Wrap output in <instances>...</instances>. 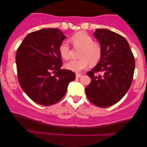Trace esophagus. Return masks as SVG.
<instances>
[{"instance_id":"34e87169","label":"esophagus","mask_w":147,"mask_h":147,"mask_svg":"<svg viewBox=\"0 0 147 147\" xmlns=\"http://www.w3.org/2000/svg\"><path fill=\"white\" fill-rule=\"evenodd\" d=\"M82 77L81 74H76V78H79V77Z\"/></svg>"}]
</instances>
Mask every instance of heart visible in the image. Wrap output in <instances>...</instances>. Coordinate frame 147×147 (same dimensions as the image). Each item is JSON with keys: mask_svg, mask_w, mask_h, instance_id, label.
Listing matches in <instances>:
<instances>
[{"mask_svg": "<svg viewBox=\"0 0 147 147\" xmlns=\"http://www.w3.org/2000/svg\"><path fill=\"white\" fill-rule=\"evenodd\" d=\"M72 44L76 48H82L79 57L81 59L71 60L65 64V68L70 71L79 72L91 65H95L100 60L102 57V47L93 39L90 35L84 32L75 33L71 36ZM70 45L67 41H64L59 47V52L61 57L64 59L70 58Z\"/></svg>", "mask_w": 147, "mask_h": 147, "instance_id": "heart-1", "label": "heart"}]
</instances>
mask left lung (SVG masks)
<instances>
[{
    "instance_id": "obj_1",
    "label": "left lung",
    "mask_w": 147,
    "mask_h": 147,
    "mask_svg": "<svg viewBox=\"0 0 147 147\" xmlns=\"http://www.w3.org/2000/svg\"><path fill=\"white\" fill-rule=\"evenodd\" d=\"M94 36L102 47V57L98 64L86 73L91 82L85 90L90 102L105 108L119 102L129 90L136 63L129 43L120 34L97 29ZM99 72L102 75L96 74Z\"/></svg>"
}]
</instances>
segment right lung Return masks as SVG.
<instances>
[{"instance_id": "right-lung-1", "label": "right lung", "mask_w": 147, "mask_h": 147, "mask_svg": "<svg viewBox=\"0 0 147 147\" xmlns=\"http://www.w3.org/2000/svg\"><path fill=\"white\" fill-rule=\"evenodd\" d=\"M65 37L60 30L45 28L28 34L17 49L16 63L20 86L37 104H56L65 95L68 84L75 80L73 72L61 69L59 47Z\"/></svg>"}]
</instances>
